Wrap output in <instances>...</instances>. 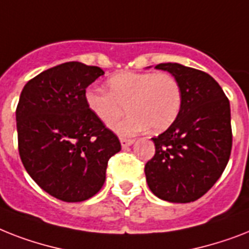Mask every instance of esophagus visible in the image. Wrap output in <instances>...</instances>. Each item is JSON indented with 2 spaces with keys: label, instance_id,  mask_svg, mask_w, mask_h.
Here are the masks:
<instances>
[{
  "label": "esophagus",
  "instance_id": "esophagus-1",
  "mask_svg": "<svg viewBox=\"0 0 249 249\" xmlns=\"http://www.w3.org/2000/svg\"><path fill=\"white\" fill-rule=\"evenodd\" d=\"M120 143L123 148H126L129 145H131L134 143V139H126V138H120Z\"/></svg>",
  "mask_w": 249,
  "mask_h": 249
}]
</instances>
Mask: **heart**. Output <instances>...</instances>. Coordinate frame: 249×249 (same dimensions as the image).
<instances>
[{
    "instance_id": "obj_1",
    "label": "heart",
    "mask_w": 249,
    "mask_h": 249,
    "mask_svg": "<svg viewBox=\"0 0 249 249\" xmlns=\"http://www.w3.org/2000/svg\"><path fill=\"white\" fill-rule=\"evenodd\" d=\"M107 89L90 88L86 92L87 106L105 124H110L124 112L132 114L111 128L120 135H133L151 128L165 130L177 120L183 102L178 79L169 72L121 71L107 80Z\"/></svg>"
}]
</instances>
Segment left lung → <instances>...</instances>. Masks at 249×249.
Segmentation results:
<instances>
[{
    "label": "left lung",
    "mask_w": 249,
    "mask_h": 249,
    "mask_svg": "<svg viewBox=\"0 0 249 249\" xmlns=\"http://www.w3.org/2000/svg\"><path fill=\"white\" fill-rule=\"evenodd\" d=\"M178 79L183 92L177 120L152 138L156 152L144 173L153 195L188 203L207 193L229 161L233 134L230 104L207 72L177 62L156 65Z\"/></svg>",
    "instance_id": "1"
}]
</instances>
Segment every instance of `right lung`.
<instances>
[{
    "label": "right lung",
    "instance_id": "obj_1",
    "mask_svg": "<svg viewBox=\"0 0 249 249\" xmlns=\"http://www.w3.org/2000/svg\"><path fill=\"white\" fill-rule=\"evenodd\" d=\"M98 66L71 61L26 83L16 107L19 155L44 192L82 202L100 192L107 162L120 141L86 102L87 87L104 75Z\"/></svg>",
    "mask_w": 249,
    "mask_h": 249
}]
</instances>
